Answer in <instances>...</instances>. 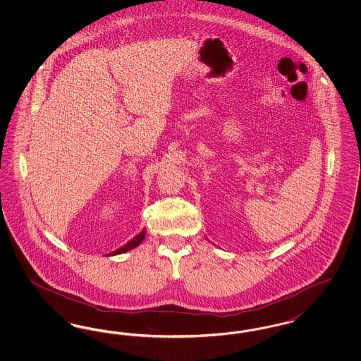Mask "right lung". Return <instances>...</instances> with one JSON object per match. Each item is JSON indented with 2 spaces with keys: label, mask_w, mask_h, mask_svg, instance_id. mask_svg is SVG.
Instances as JSON below:
<instances>
[{
  "label": "right lung",
  "mask_w": 361,
  "mask_h": 361,
  "mask_svg": "<svg viewBox=\"0 0 361 361\" xmlns=\"http://www.w3.org/2000/svg\"><path fill=\"white\" fill-rule=\"evenodd\" d=\"M145 235H146V230H142L135 238H133L130 242H127L124 246H121V247H119L118 250H115V252L109 253L108 256H116V255H121V253H126V252H130V250L135 249L137 246H139V245L143 242V240H145Z\"/></svg>",
  "instance_id": "add662e5"
}]
</instances>
